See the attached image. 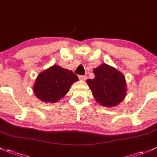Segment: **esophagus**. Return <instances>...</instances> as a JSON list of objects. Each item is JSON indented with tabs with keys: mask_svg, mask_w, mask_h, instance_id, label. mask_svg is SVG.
<instances>
[{
	"mask_svg": "<svg viewBox=\"0 0 157 157\" xmlns=\"http://www.w3.org/2000/svg\"><path fill=\"white\" fill-rule=\"evenodd\" d=\"M78 78L80 80H85L87 78V76L86 75H78Z\"/></svg>",
	"mask_w": 157,
	"mask_h": 157,
	"instance_id": "obj_1",
	"label": "esophagus"
}]
</instances>
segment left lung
<instances>
[{"label": "left lung", "instance_id": "1", "mask_svg": "<svg viewBox=\"0 0 157 157\" xmlns=\"http://www.w3.org/2000/svg\"><path fill=\"white\" fill-rule=\"evenodd\" d=\"M93 72L95 78L87 79V83L95 100L109 108L121 103L127 91L126 79L122 72L106 63L99 65Z\"/></svg>", "mask_w": 157, "mask_h": 157}]
</instances>
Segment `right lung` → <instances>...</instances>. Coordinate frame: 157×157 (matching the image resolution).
<instances>
[{
	"label": "right lung",
	"mask_w": 157,
	"mask_h": 157,
	"mask_svg": "<svg viewBox=\"0 0 157 157\" xmlns=\"http://www.w3.org/2000/svg\"><path fill=\"white\" fill-rule=\"evenodd\" d=\"M78 78L71 70L53 65L36 77L33 91L39 99L44 102H57L69 92Z\"/></svg>",
	"instance_id": "right-lung-1"
}]
</instances>
